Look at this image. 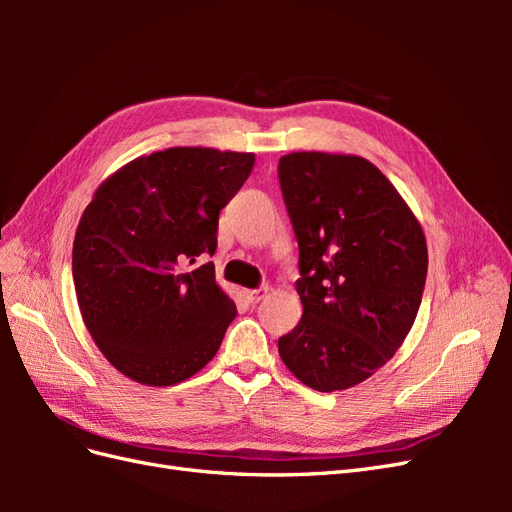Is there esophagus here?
I'll return each instance as SVG.
<instances>
[{
	"label": "esophagus",
	"mask_w": 512,
	"mask_h": 512,
	"mask_svg": "<svg viewBox=\"0 0 512 512\" xmlns=\"http://www.w3.org/2000/svg\"><path fill=\"white\" fill-rule=\"evenodd\" d=\"M267 292H269L267 286H260V288H254V290H245L243 294H245V299L250 301V303H258L260 299L267 297Z\"/></svg>",
	"instance_id": "obj_1"
}]
</instances>
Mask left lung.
Wrapping results in <instances>:
<instances>
[{
	"label": "left lung",
	"mask_w": 512,
	"mask_h": 512,
	"mask_svg": "<svg viewBox=\"0 0 512 512\" xmlns=\"http://www.w3.org/2000/svg\"><path fill=\"white\" fill-rule=\"evenodd\" d=\"M277 179L299 243L303 316L282 361L309 389L342 391L404 344L427 280L423 228L380 170L359 156L299 151Z\"/></svg>",
	"instance_id": "8db88e82"
}]
</instances>
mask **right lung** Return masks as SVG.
<instances>
[{"mask_svg": "<svg viewBox=\"0 0 512 512\" xmlns=\"http://www.w3.org/2000/svg\"><path fill=\"white\" fill-rule=\"evenodd\" d=\"M252 166L254 153L173 147L117 170L87 205L72 247L76 299L123 376L170 386L218 352L237 307L203 258Z\"/></svg>", "mask_w": 512, "mask_h": 512, "instance_id": "right-lung-1", "label": "right lung"}]
</instances>
